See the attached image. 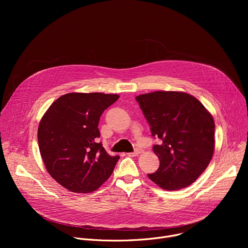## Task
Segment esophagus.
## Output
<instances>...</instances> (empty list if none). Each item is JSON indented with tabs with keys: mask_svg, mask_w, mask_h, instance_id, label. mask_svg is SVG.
<instances>
[{
	"mask_svg": "<svg viewBox=\"0 0 248 248\" xmlns=\"http://www.w3.org/2000/svg\"><path fill=\"white\" fill-rule=\"evenodd\" d=\"M140 153H141V150H140V149H135L133 152L127 153V155H128V156H137V155H139Z\"/></svg>",
	"mask_w": 248,
	"mask_h": 248,
	"instance_id": "obj_1",
	"label": "esophagus"
}]
</instances>
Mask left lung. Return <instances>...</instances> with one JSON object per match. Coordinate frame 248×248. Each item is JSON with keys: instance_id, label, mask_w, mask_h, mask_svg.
I'll return each mask as SVG.
<instances>
[{"instance_id": "left-lung-1", "label": "left lung", "mask_w": 248, "mask_h": 248, "mask_svg": "<svg viewBox=\"0 0 248 248\" xmlns=\"http://www.w3.org/2000/svg\"><path fill=\"white\" fill-rule=\"evenodd\" d=\"M151 126L161 139L153 146L160 167L148 178L166 190L190 186L208 167L215 149V123L194 96L179 91H155L137 96Z\"/></svg>"}]
</instances>
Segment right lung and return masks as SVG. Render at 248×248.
Wrapping results in <instances>:
<instances>
[{
  "mask_svg": "<svg viewBox=\"0 0 248 248\" xmlns=\"http://www.w3.org/2000/svg\"><path fill=\"white\" fill-rule=\"evenodd\" d=\"M117 94L67 93L46 111L38 126V144L46 170L64 188L89 193L112 174L120 156H111L101 142V115Z\"/></svg>",
  "mask_w": 248,
  "mask_h": 248,
  "instance_id": "add662e5",
  "label": "right lung"
}]
</instances>
